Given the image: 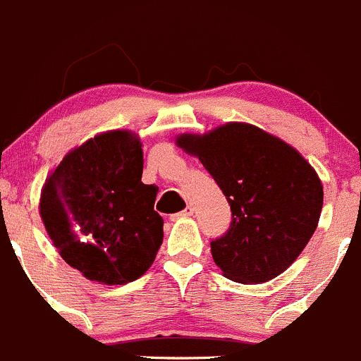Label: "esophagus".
<instances>
[{"instance_id": "obj_1", "label": "esophagus", "mask_w": 361, "mask_h": 361, "mask_svg": "<svg viewBox=\"0 0 361 361\" xmlns=\"http://www.w3.org/2000/svg\"><path fill=\"white\" fill-rule=\"evenodd\" d=\"M194 214V208L192 207H187L183 212H180V214H174L173 217H171V221H178V219H185V217H190V215Z\"/></svg>"}]
</instances>
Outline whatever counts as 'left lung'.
I'll return each mask as SVG.
<instances>
[{"mask_svg": "<svg viewBox=\"0 0 361 361\" xmlns=\"http://www.w3.org/2000/svg\"><path fill=\"white\" fill-rule=\"evenodd\" d=\"M178 147L200 158L231 207V226L210 242L228 279L265 283L287 271L315 233L322 181L295 147L249 123L181 133Z\"/></svg>", "mask_w": 361, "mask_h": 361, "instance_id": "obj_1", "label": "left lung"}]
</instances>
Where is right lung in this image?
Wrapping results in <instances>:
<instances>
[{
	"mask_svg": "<svg viewBox=\"0 0 361 361\" xmlns=\"http://www.w3.org/2000/svg\"><path fill=\"white\" fill-rule=\"evenodd\" d=\"M139 135L109 130L62 158L40 190L39 214L60 257L101 285H124L153 265L164 240L157 185L142 183Z\"/></svg>",
	"mask_w": 361,
	"mask_h": 361,
	"instance_id": "right-lung-1",
	"label": "right lung"
}]
</instances>
